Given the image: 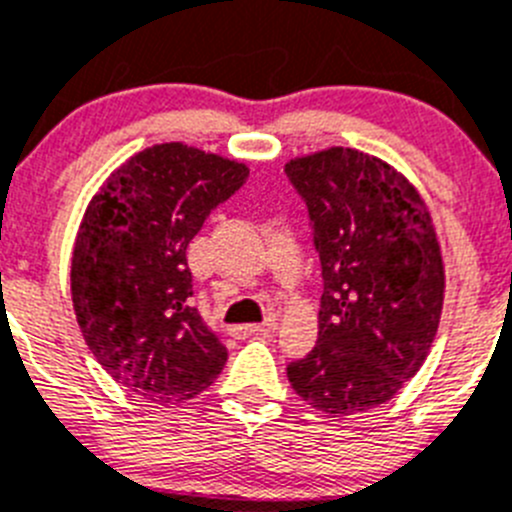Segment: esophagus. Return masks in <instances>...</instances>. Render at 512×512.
I'll return each instance as SVG.
<instances>
[{
	"label": "esophagus",
	"mask_w": 512,
	"mask_h": 512,
	"mask_svg": "<svg viewBox=\"0 0 512 512\" xmlns=\"http://www.w3.org/2000/svg\"><path fill=\"white\" fill-rule=\"evenodd\" d=\"M275 319H267L265 324H245V326H232L229 329V334L237 336V339H247V336L252 334H262V331H273L275 329Z\"/></svg>",
	"instance_id": "34e87169"
}]
</instances>
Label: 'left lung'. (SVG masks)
<instances>
[{
    "label": "left lung",
    "instance_id": "1",
    "mask_svg": "<svg viewBox=\"0 0 512 512\" xmlns=\"http://www.w3.org/2000/svg\"><path fill=\"white\" fill-rule=\"evenodd\" d=\"M319 252V342L288 365L331 418L388 403L421 370L444 306V262L416 188L372 155L331 147L285 165Z\"/></svg>",
    "mask_w": 512,
    "mask_h": 512
}]
</instances>
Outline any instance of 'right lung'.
Masks as SVG:
<instances>
[{"instance_id":"right-lung-1","label":"right lung","mask_w":512,"mask_h":512,"mask_svg":"<svg viewBox=\"0 0 512 512\" xmlns=\"http://www.w3.org/2000/svg\"><path fill=\"white\" fill-rule=\"evenodd\" d=\"M247 176L245 163L165 142L114 170L86 209L71 260L76 321L99 365L150 403L193 398L227 365L191 306L186 250Z\"/></svg>"}]
</instances>
